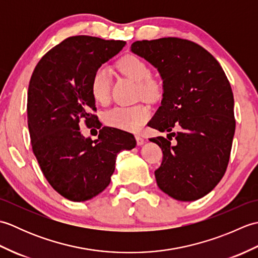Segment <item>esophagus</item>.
I'll list each match as a JSON object with an SVG mask.
<instances>
[{
  "instance_id": "obj_1",
  "label": "esophagus",
  "mask_w": 258,
  "mask_h": 258,
  "mask_svg": "<svg viewBox=\"0 0 258 258\" xmlns=\"http://www.w3.org/2000/svg\"><path fill=\"white\" fill-rule=\"evenodd\" d=\"M135 140H136V143H138V145H143L144 144V139L142 138V136H140V135H136L135 136Z\"/></svg>"
}]
</instances>
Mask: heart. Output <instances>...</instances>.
Instances as JSON below:
<instances>
[{"label":"heart","instance_id":"b5f03b06","mask_svg":"<svg viewBox=\"0 0 258 258\" xmlns=\"http://www.w3.org/2000/svg\"><path fill=\"white\" fill-rule=\"evenodd\" d=\"M116 68L123 75L138 82V96L145 100H155L160 95L161 86L150 76L146 63L135 55H125L119 59ZM90 90L93 98L101 104L109 100L111 78L107 69L98 68L91 79ZM151 117V109L145 104L132 106H117L104 115V123L111 127L124 131H139Z\"/></svg>","mask_w":258,"mask_h":258}]
</instances>
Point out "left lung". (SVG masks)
I'll use <instances>...</instances> for the list:
<instances>
[{
    "mask_svg": "<svg viewBox=\"0 0 258 258\" xmlns=\"http://www.w3.org/2000/svg\"><path fill=\"white\" fill-rule=\"evenodd\" d=\"M131 51L156 68L163 80L161 106L149 123L168 132L167 139L150 140L163 151L155 171L158 187L177 201L199 200L220 183L228 165L235 133L231 84L216 58L188 40L136 41Z\"/></svg>",
    "mask_w": 258,
    "mask_h": 258,
    "instance_id": "8db88e82",
    "label": "left lung"
}]
</instances>
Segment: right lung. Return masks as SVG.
<instances>
[{
	"label": "right lung",
	"mask_w": 258,
	"mask_h": 258,
	"mask_svg": "<svg viewBox=\"0 0 258 258\" xmlns=\"http://www.w3.org/2000/svg\"><path fill=\"white\" fill-rule=\"evenodd\" d=\"M124 41L78 35L65 38L43 56L31 76L27 125L32 150L47 182L73 202L89 201L105 189L120 151L136 145L133 134L104 126L97 140L85 139L79 120L101 123L91 79L125 46Z\"/></svg>",
	"instance_id": "1"
}]
</instances>
